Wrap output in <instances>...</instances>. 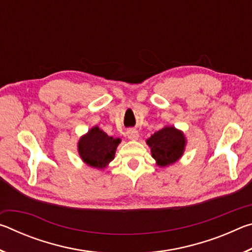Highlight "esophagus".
<instances>
[{
	"instance_id": "1",
	"label": "esophagus",
	"mask_w": 252,
	"mask_h": 252,
	"mask_svg": "<svg viewBox=\"0 0 252 252\" xmlns=\"http://www.w3.org/2000/svg\"><path fill=\"white\" fill-rule=\"evenodd\" d=\"M126 135L127 138H129L130 140H132V141H135V140L139 139V132L136 131L135 129H130L126 131Z\"/></svg>"
}]
</instances>
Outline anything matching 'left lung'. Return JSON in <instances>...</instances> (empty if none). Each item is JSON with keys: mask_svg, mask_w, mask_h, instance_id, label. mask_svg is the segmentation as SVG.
<instances>
[{"mask_svg": "<svg viewBox=\"0 0 252 252\" xmlns=\"http://www.w3.org/2000/svg\"><path fill=\"white\" fill-rule=\"evenodd\" d=\"M151 149V156L159 167L176 163L186 150L187 139L181 130L173 126H165L147 140Z\"/></svg>", "mask_w": 252, "mask_h": 252, "instance_id": "left-lung-1", "label": "left lung"}]
</instances>
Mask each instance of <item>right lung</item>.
<instances>
[{"label":"right lung","instance_id":"1","mask_svg":"<svg viewBox=\"0 0 252 252\" xmlns=\"http://www.w3.org/2000/svg\"><path fill=\"white\" fill-rule=\"evenodd\" d=\"M121 139L109 136L94 126L81 136L78 142L79 156L85 164L95 169H104L114 159Z\"/></svg>","mask_w":252,"mask_h":252}]
</instances>
